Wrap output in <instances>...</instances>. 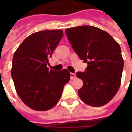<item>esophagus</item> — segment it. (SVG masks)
<instances>
[{
    "label": "esophagus",
    "instance_id": "esophagus-1",
    "mask_svg": "<svg viewBox=\"0 0 132 132\" xmlns=\"http://www.w3.org/2000/svg\"><path fill=\"white\" fill-rule=\"evenodd\" d=\"M70 76H71V80H73V79H75L76 77V74L73 73H70Z\"/></svg>",
    "mask_w": 132,
    "mask_h": 132
}]
</instances>
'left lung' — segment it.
Returning <instances> with one entry per match:
<instances>
[{
  "mask_svg": "<svg viewBox=\"0 0 132 132\" xmlns=\"http://www.w3.org/2000/svg\"><path fill=\"white\" fill-rule=\"evenodd\" d=\"M66 35L80 60L88 63L76 76L83 86L78 93L82 101L100 107L112 99L119 90L124 60L119 44L105 31L93 26L66 29Z\"/></svg>",
  "mask_w": 132,
  "mask_h": 132,
  "instance_id": "8db88e82",
  "label": "left lung"
}]
</instances>
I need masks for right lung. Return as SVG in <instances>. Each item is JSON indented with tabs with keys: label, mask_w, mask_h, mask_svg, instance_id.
<instances>
[{
	"label": "right lung",
	"mask_w": 132,
	"mask_h": 132,
	"mask_svg": "<svg viewBox=\"0 0 132 132\" xmlns=\"http://www.w3.org/2000/svg\"><path fill=\"white\" fill-rule=\"evenodd\" d=\"M61 30H44L27 37L14 54L11 75L18 96L35 110H48L57 104L70 80L66 69L47 68L49 59L63 37Z\"/></svg>",
	"instance_id": "obj_1"
}]
</instances>
